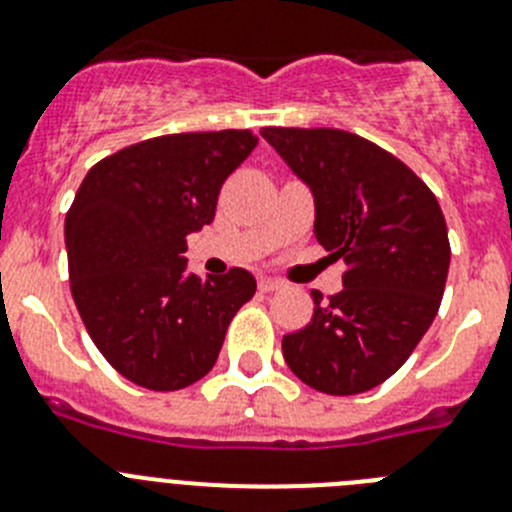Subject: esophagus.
Listing matches in <instances>:
<instances>
[{"label": "esophagus", "instance_id": "esophagus-1", "mask_svg": "<svg viewBox=\"0 0 512 512\" xmlns=\"http://www.w3.org/2000/svg\"><path fill=\"white\" fill-rule=\"evenodd\" d=\"M284 284H281L279 279H269V276H264V279H259V289L261 292H276V289H281Z\"/></svg>", "mask_w": 512, "mask_h": 512}]
</instances>
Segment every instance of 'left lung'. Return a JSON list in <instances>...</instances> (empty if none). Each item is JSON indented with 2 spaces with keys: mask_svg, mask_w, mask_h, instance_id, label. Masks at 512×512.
I'll return each mask as SVG.
<instances>
[{
  "mask_svg": "<svg viewBox=\"0 0 512 512\" xmlns=\"http://www.w3.org/2000/svg\"><path fill=\"white\" fill-rule=\"evenodd\" d=\"M261 137L312 192L314 238L348 264L342 292H312V320L284 335V360L330 396L381 386L442 304L452 256L442 208L401 159L350 131L266 126Z\"/></svg>",
  "mask_w": 512,
  "mask_h": 512,
  "instance_id": "8db88e82",
  "label": "left lung"
}]
</instances>
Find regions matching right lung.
<instances>
[{
    "mask_svg": "<svg viewBox=\"0 0 512 512\" xmlns=\"http://www.w3.org/2000/svg\"><path fill=\"white\" fill-rule=\"evenodd\" d=\"M259 137L225 129L131 144L88 170L65 215L70 292L88 335L126 381L180 391L218 360L256 292L246 269L187 271V236L213 223L225 177Z\"/></svg>",
    "mask_w": 512,
    "mask_h": 512,
    "instance_id": "right-lung-1",
    "label": "right lung"
}]
</instances>
